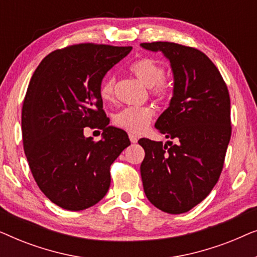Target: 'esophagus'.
I'll use <instances>...</instances> for the list:
<instances>
[{
    "label": "esophagus",
    "instance_id": "1",
    "mask_svg": "<svg viewBox=\"0 0 257 257\" xmlns=\"http://www.w3.org/2000/svg\"><path fill=\"white\" fill-rule=\"evenodd\" d=\"M128 138H130V140H131V143H133V144H136L137 142H138V138H137V136L133 135V133H130Z\"/></svg>",
    "mask_w": 257,
    "mask_h": 257
}]
</instances>
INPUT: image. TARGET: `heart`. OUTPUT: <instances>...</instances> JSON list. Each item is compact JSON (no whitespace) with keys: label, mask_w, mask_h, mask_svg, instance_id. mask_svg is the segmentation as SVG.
<instances>
[{"label":"heart","mask_w":257,"mask_h":257,"mask_svg":"<svg viewBox=\"0 0 257 257\" xmlns=\"http://www.w3.org/2000/svg\"><path fill=\"white\" fill-rule=\"evenodd\" d=\"M130 71L143 84L150 87V92L157 100H166L173 93V82L165 76V66L153 58H140L133 62ZM115 78L107 76L101 80L99 94L104 101H111L114 97ZM154 117L151 106H127L113 115L115 126L133 133L145 131Z\"/></svg>","instance_id":"obj_1"}]
</instances>
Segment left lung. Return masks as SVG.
<instances>
[{
  "label": "left lung",
  "mask_w": 257,
  "mask_h": 257,
  "mask_svg": "<svg viewBox=\"0 0 257 257\" xmlns=\"http://www.w3.org/2000/svg\"><path fill=\"white\" fill-rule=\"evenodd\" d=\"M170 59L174 90L170 106L156 122L177 144L143 138L145 150L140 173L150 202L163 212H188L209 194L222 172L231 136L230 98L214 63L192 47L142 43Z\"/></svg>",
  "instance_id": "obj_1"
}]
</instances>
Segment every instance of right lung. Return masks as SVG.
Listing matches in <instances>:
<instances>
[{"instance_id":"right-lung-1","label":"right lung","mask_w":257,"mask_h":257,"mask_svg":"<svg viewBox=\"0 0 257 257\" xmlns=\"http://www.w3.org/2000/svg\"><path fill=\"white\" fill-rule=\"evenodd\" d=\"M132 47L80 43L49 54L35 70L22 107L24 153L36 184L62 208L83 210L104 198L110 167L130 144L108 126L99 85ZM103 130V139L83 127Z\"/></svg>"}]
</instances>
